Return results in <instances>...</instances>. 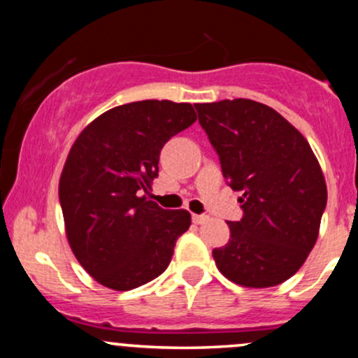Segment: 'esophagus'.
Segmentation results:
<instances>
[{"label": "esophagus", "instance_id": "esophagus-1", "mask_svg": "<svg viewBox=\"0 0 358 358\" xmlns=\"http://www.w3.org/2000/svg\"><path fill=\"white\" fill-rule=\"evenodd\" d=\"M192 220H194V223L201 225V223H204L206 220H208V216H206V215H192Z\"/></svg>", "mask_w": 358, "mask_h": 358}]
</instances>
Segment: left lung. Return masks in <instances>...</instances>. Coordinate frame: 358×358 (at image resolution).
<instances>
[{
  "label": "left lung",
  "instance_id": "obj_1",
  "mask_svg": "<svg viewBox=\"0 0 358 358\" xmlns=\"http://www.w3.org/2000/svg\"><path fill=\"white\" fill-rule=\"evenodd\" d=\"M223 176L244 215L213 249L220 272L244 287L294 275L319 237L327 202L322 169L305 136L272 107L248 99L196 103Z\"/></svg>",
  "mask_w": 358,
  "mask_h": 358
}]
</instances>
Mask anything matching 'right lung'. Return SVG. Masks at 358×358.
<instances>
[{"mask_svg":"<svg viewBox=\"0 0 358 358\" xmlns=\"http://www.w3.org/2000/svg\"><path fill=\"white\" fill-rule=\"evenodd\" d=\"M196 119L190 103H124L90 122L71 147L59 183L67 241L102 286L135 289L168 268L190 213L142 194L157 178L164 143Z\"/></svg>","mask_w":358,"mask_h":358,"instance_id":"obj_1","label":"right lung"}]
</instances>
